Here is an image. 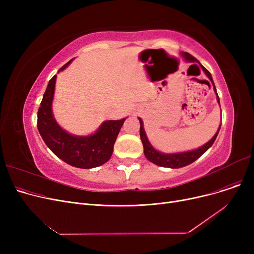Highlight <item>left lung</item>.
I'll return each instance as SVG.
<instances>
[{
    "label": "left lung",
    "instance_id": "1",
    "mask_svg": "<svg viewBox=\"0 0 254 254\" xmlns=\"http://www.w3.org/2000/svg\"><path fill=\"white\" fill-rule=\"evenodd\" d=\"M181 56L183 57V59L186 62H189V63H195L196 62V63H198V61L196 59H194L192 56H190V53H188V52H182ZM201 68L204 71V73L207 75V77L210 79V81L212 82L213 89H214L216 96H217V102L220 106L219 97L217 95L215 84H214V82H213L211 73L202 64H201ZM139 122H140V137H141V141H142L143 147H144V154H145L146 158H147L148 161H150L151 163H153L154 165H157L159 167H165V168H172V169L182 168V167L188 166V165L193 163L194 161H196V159L202 154H204L213 145V143H214V141H215V139L218 135V132H219L220 127H221V126H219V128L217 129L214 137H213L209 142H207L206 144H204L203 146H201V147L197 148V149L190 150V151H185V152H177V153H163V152L157 151L153 147V146L150 144L147 136H146V132H145L144 127H143V122H142L141 118H139Z\"/></svg>",
    "mask_w": 254,
    "mask_h": 254
}]
</instances>
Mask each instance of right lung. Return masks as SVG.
<instances>
[{"mask_svg":"<svg viewBox=\"0 0 254 254\" xmlns=\"http://www.w3.org/2000/svg\"><path fill=\"white\" fill-rule=\"evenodd\" d=\"M64 64L59 72L71 64ZM57 75L53 76L44 92L38 110V130L47 147L58 157L70 166L80 169H91L107 163L110 159L113 146L125 120H107L95 134L74 136L63 129L52 114V101L55 95Z\"/></svg>","mask_w":254,"mask_h":254,"instance_id":"1","label":"right lung"}]
</instances>
